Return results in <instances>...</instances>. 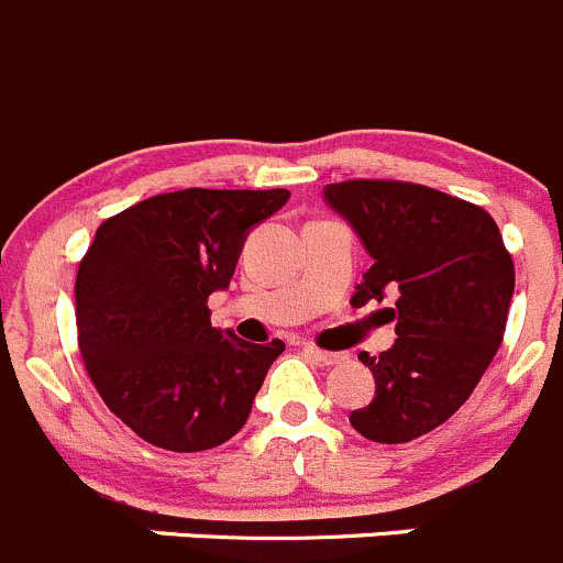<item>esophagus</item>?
Masks as SVG:
<instances>
[{
	"mask_svg": "<svg viewBox=\"0 0 563 563\" xmlns=\"http://www.w3.org/2000/svg\"><path fill=\"white\" fill-rule=\"evenodd\" d=\"M305 352H308L310 357L319 360L321 365H338V363H343V360H349V354H343V352H327V349L313 346V343H308V346H305Z\"/></svg>",
	"mask_w": 563,
	"mask_h": 563,
	"instance_id": "obj_1",
	"label": "esophagus"
}]
</instances>
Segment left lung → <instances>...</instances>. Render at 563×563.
<instances>
[{"mask_svg":"<svg viewBox=\"0 0 563 563\" xmlns=\"http://www.w3.org/2000/svg\"><path fill=\"white\" fill-rule=\"evenodd\" d=\"M324 200L374 258L352 305L396 291V343L360 352L376 382L349 423L374 443H409L451 418L493 363L509 319L515 264L476 203L409 181L330 184Z\"/></svg>","mask_w":563,"mask_h":563,"instance_id":"left-lung-1","label":"left lung"}]
</instances>
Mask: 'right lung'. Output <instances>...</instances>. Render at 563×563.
Masks as SVG:
<instances>
[{"label": "right lung", "instance_id": "add662e5", "mask_svg": "<svg viewBox=\"0 0 563 563\" xmlns=\"http://www.w3.org/2000/svg\"><path fill=\"white\" fill-rule=\"evenodd\" d=\"M288 189H181L98 225L76 272L87 376L125 427L156 449L195 454L247 423L283 341L250 343L209 319L247 231Z\"/></svg>", "mask_w": 563, "mask_h": 563}]
</instances>
